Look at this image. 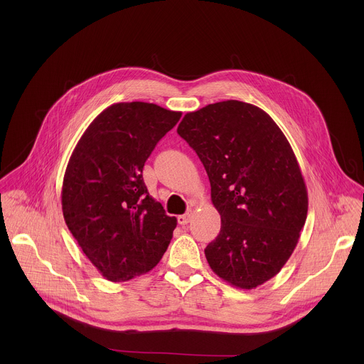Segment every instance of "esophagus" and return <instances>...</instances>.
Masks as SVG:
<instances>
[{"mask_svg": "<svg viewBox=\"0 0 364 364\" xmlns=\"http://www.w3.org/2000/svg\"><path fill=\"white\" fill-rule=\"evenodd\" d=\"M190 219H191V215H190V213H187V215H181V216H178V218H177V220H178V223H180L181 226L188 225V223H190Z\"/></svg>", "mask_w": 364, "mask_h": 364, "instance_id": "34e87169", "label": "esophagus"}]
</instances>
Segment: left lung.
Segmentation results:
<instances>
[{
    "mask_svg": "<svg viewBox=\"0 0 364 364\" xmlns=\"http://www.w3.org/2000/svg\"><path fill=\"white\" fill-rule=\"evenodd\" d=\"M177 132L203 163L222 219L204 249L207 262L236 288L262 285L287 264L308 212L287 136L265 111L240 100L186 114Z\"/></svg>",
    "mask_w": 364,
    "mask_h": 364,
    "instance_id": "1",
    "label": "left lung"
}]
</instances>
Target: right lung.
I'll list each match as a JSON object with an SVG mask.
<instances>
[{
    "label": "right lung",
    "mask_w": 364,
    "mask_h": 364,
    "mask_svg": "<svg viewBox=\"0 0 364 364\" xmlns=\"http://www.w3.org/2000/svg\"><path fill=\"white\" fill-rule=\"evenodd\" d=\"M180 118L181 112L155 103H114L92 121L70 155L62 187L63 218L108 281L146 274L170 245L177 219L149 196L142 168Z\"/></svg>",
    "instance_id": "obj_1"
}]
</instances>
